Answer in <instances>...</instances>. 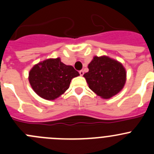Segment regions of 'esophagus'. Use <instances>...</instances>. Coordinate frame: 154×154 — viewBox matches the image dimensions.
<instances>
[{
	"mask_svg": "<svg viewBox=\"0 0 154 154\" xmlns=\"http://www.w3.org/2000/svg\"><path fill=\"white\" fill-rule=\"evenodd\" d=\"M79 73H80V76H83V74H84V71H83V70H81V71H79Z\"/></svg>",
	"mask_w": 154,
	"mask_h": 154,
	"instance_id": "esophagus-1",
	"label": "esophagus"
}]
</instances>
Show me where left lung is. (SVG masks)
I'll list each match as a JSON object with an SVG mask.
<instances>
[{
    "mask_svg": "<svg viewBox=\"0 0 154 154\" xmlns=\"http://www.w3.org/2000/svg\"><path fill=\"white\" fill-rule=\"evenodd\" d=\"M88 68V71L83 77L90 89L102 98H110L125 86L127 73L119 62L106 56H95Z\"/></svg>",
    "mask_w": 154,
    "mask_h": 154,
    "instance_id": "obj_1",
    "label": "left lung"
}]
</instances>
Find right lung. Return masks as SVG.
<instances>
[{"mask_svg":"<svg viewBox=\"0 0 154 154\" xmlns=\"http://www.w3.org/2000/svg\"><path fill=\"white\" fill-rule=\"evenodd\" d=\"M80 75L71 66L60 58L48 59L35 65L29 72V82L33 91L45 100H55L69 88L74 77Z\"/></svg>","mask_w":154,"mask_h":154,"instance_id":"right-lung-1","label":"right lung"}]
</instances>
